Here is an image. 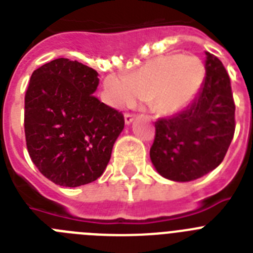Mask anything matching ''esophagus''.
<instances>
[{"label": "esophagus", "mask_w": 253, "mask_h": 253, "mask_svg": "<svg viewBox=\"0 0 253 253\" xmlns=\"http://www.w3.org/2000/svg\"><path fill=\"white\" fill-rule=\"evenodd\" d=\"M124 119H125V124H128V125H129L131 122H133L134 115H133V114H130V113H125Z\"/></svg>", "instance_id": "esophagus-1"}]
</instances>
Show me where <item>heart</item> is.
<instances>
[{
  "label": "heart",
  "instance_id": "1",
  "mask_svg": "<svg viewBox=\"0 0 253 253\" xmlns=\"http://www.w3.org/2000/svg\"><path fill=\"white\" fill-rule=\"evenodd\" d=\"M205 68L194 55L167 54L148 60L126 78L110 76L105 80L107 101L115 107L147 100L154 113L172 115L185 109L203 86Z\"/></svg>",
  "mask_w": 253,
  "mask_h": 253
}]
</instances>
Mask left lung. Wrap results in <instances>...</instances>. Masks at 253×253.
I'll return each mask as SVG.
<instances>
[{
  "label": "left lung",
  "mask_w": 253,
  "mask_h": 253,
  "mask_svg": "<svg viewBox=\"0 0 253 253\" xmlns=\"http://www.w3.org/2000/svg\"><path fill=\"white\" fill-rule=\"evenodd\" d=\"M205 81L199 96L171 118L156 122L152 163L169 180H196L222 163L234 135L233 93L224 66L207 51Z\"/></svg>",
  "instance_id": "1"
}]
</instances>
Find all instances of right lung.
Here are the masks:
<instances>
[{"label":"right lung","mask_w":253,"mask_h":253,"mask_svg":"<svg viewBox=\"0 0 253 253\" xmlns=\"http://www.w3.org/2000/svg\"><path fill=\"white\" fill-rule=\"evenodd\" d=\"M97 72L58 58L35 69L25 93L24 128L29 156L60 186L97 180L110 161L124 115L92 93Z\"/></svg>","instance_id":"obj_1"}]
</instances>
